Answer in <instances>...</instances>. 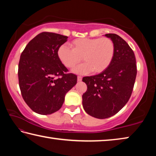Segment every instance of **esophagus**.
Instances as JSON below:
<instances>
[{"mask_svg":"<svg viewBox=\"0 0 156 156\" xmlns=\"http://www.w3.org/2000/svg\"><path fill=\"white\" fill-rule=\"evenodd\" d=\"M82 79H83V77H81V76H78V78H77L78 82H80V81H82Z\"/></svg>","mask_w":156,"mask_h":156,"instance_id":"1","label":"esophagus"}]
</instances>
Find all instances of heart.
<instances>
[{"label":"heart","mask_w":156,"mask_h":156,"mask_svg":"<svg viewBox=\"0 0 156 156\" xmlns=\"http://www.w3.org/2000/svg\"><path fill=\"white\" fill-rule=\"evenodd\" d=\"M70 49L65 44L58 49V57L67 68H73L83 59L84 63L72 70L76 74H87L91 71L99 73L106 69L114 56L115 45L109 38H80L69 43Z\"/></svg>","instance_id":"b5f03b06"}]
</instances>
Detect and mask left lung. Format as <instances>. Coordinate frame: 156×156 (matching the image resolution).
<instances>
[{"label": "left lung", "mask_w": 156, "mask_h": 156, "mask_svg": "<svg viewBox=\"0 0 156 156\" xmlns=\"http://www.w3.org/2000/svg\"><path fill=\"white\" fill-rule=\"evenodd\" d=\"M105 36L115 45L112 62L99 74L83 78L87 86L83 95V108L89 115L98 119L112 117L126 104L137 73L135 55L127 43L115 34Z\"/></svg>", "instance_id": "obj_1"}]
</instances>
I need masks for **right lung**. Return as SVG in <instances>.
<instances>
[{"label":"right lung","mask_w":156,"mask_h":156,"mask_svg":"<svg viewBox=\"0 0 156 156\" xmlns=\"http://www.w3.org/2000/svg\"><path fill=\"white\" fill-rule=\"evenodd\" d=\"M67 38L58 34L41 33L30 41L20 55L18 75L21 94L28 106L39 114L58 111L66 94L77 83L76 75L65 73L67 69L57 54Z\"/></svg>","instance_id":"add662e5"}]
</instances>
